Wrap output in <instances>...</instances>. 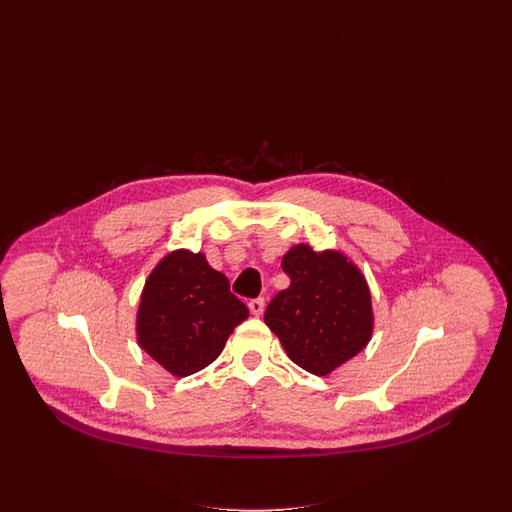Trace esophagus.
<instances>
[{
	"label": "esophagus",
	"instance_id": "obj_1",
	"mask_svg": "<svg viewBox=\"0 0 512 512\" xmlns=\"http://www.w3.org/2000/svg\"><path fill=\"white\" fill-rule=\"evenodd\" d=\"M249 311L255 315V317H261L263 311H265V299L263 297H255L249 301Z\"/></svg>",
	"mask_w": 512,
	"mask_h": 512
}]
</instances>
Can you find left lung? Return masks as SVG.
I'll list each match as a JSON object with an SVG mask.
<instances>
[{
    "mask_svg": "<svg viewBox=\"0 0 512 512\" xmlns=\"http://www.w3.org/2000/svg\"><path fill=\"white\" fill-rule=\"evenodd\" d=\"M290 288L268 303L265 322L303 370L326 376L355 357L372 336L365 276L340 251L293 245L282 259Z\"/></svg>",
    "mask_w": 512,
    "mask_h": 512,
    "instance_id": "1",
    "label": "left lung"
}]
</instances>
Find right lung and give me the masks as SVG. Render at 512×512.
Wrapping results in <instances>:
<instances>
[{
  "instance_id": "add662e5",
  "label": "right lung",
  "mask_w": 512,
  "mask_h": 512,
  "mask_svg": "<svg viewBox=\"0 0 512 512\" xmlns=\"http://www.w3.org/2000/svg\"><path fill=\"white\" fill-rule=\"evenodd\" d=\"M249 317L228 278L203 253L176 249L149 274L140 299L138 343L174 376L211 365Z\"/></svg>"
}]
</instances>
